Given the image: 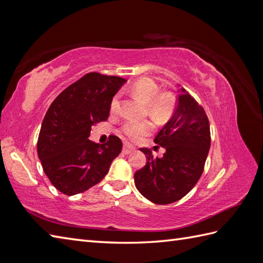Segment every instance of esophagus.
Segmentation results:
<instances>
[{"instance_id": "esophagus-1", "label": "esophagus", "mask_w": 263, "mask_h": 263, "mask_svg": "<svg viewBox=\"0 0 263 263\" xmlns=\"http://www.w3.org/2000/svg\"><path fill=\"white\" fill-rule=\"evenodd\" d=\"M132 152H135V147H132V146H128V145H124V147H123V153L124 154H131Z\"/></svg>"}]
</instances>
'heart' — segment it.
<instances>
[{
	"label": "heart",
	"instance_id": "heart-1",
	"mask_svg": "<svg viewBox=\"0 0 263 263\" xmlns=\"http://www.w3.org/2000/svg\"><path fill=\"white\" fill-rule=\"evenodd\" d=\"M160 86L151 78H140L130 86V92L147 102V114L157 123H164L174 115L176 98L171 92H161ZM111 112L119 110V95L116 94L110 103ZM154 130L151 121H127L121 127L122 135L131 141L140 140Z\"/></svg>",
	"mask_w": 263,
	"mask_h": 263
}]
</instances>
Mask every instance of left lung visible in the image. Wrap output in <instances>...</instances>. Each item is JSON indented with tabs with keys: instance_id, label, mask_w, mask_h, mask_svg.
<instances>
[{
	"instance_id": "8db88e82",
	"label": "left lung",
	"mask_w": 263,
	"mask_h": 263,
	"mask_svg": "<svg viewBox=\"0 0 263 263\" xmlns=\"http://www.w3.org/2000/svg\"><path fill=\"white\" fill-rule=\"evenodd\" d=\"M179 92L173 117L154 139L156 147L165 149L163 156L154 157L148 148H140L147 162L135 174L138 191L156 204L178 201L194 187L211 148V128L203 108L184 88Z\"/></svg>"
}]
</instances>
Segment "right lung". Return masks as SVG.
<instances>
[{
	"label": "right lung",
	"mask_w": 263,
	"mask_h": 263,
	"mask_svg": "<svg viewBox=\"0 0 263 263\" xmlns=\"http://www.w3.org/2000/svg\"><path fill=\"white\" fill-rule=\"evenodd\" d=\"M126 80L89 72L59 94L46 112L37 138V156L50 183L66 195L100 183L123 144L110 136L103 145L88 137L94 124L107 121L110 103Z\"/></svg>",
	"instance_id": "right-lung-1"
}]
</instances>
